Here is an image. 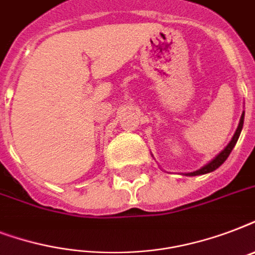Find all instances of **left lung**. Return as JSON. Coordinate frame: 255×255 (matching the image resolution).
Instances as JSON below:
<instances>
[{
	"label": "left lung",
	"mask_w": 255,
	"mask_h": 255,
	"mask_svg": "<svg viewBox=\"0 0 255 255\" xmlns=\"http://www.w3.org/2000/svg\"><path fill=\"white\" fill-rule=\"evenodd\" d=\"M244 118H245V114H242L241 116V120H240V124H238V128L237 131H236V133H234L233 139H232V141H230L229 144H228V147L224 149V151L220 153V155L216 157L214 160H212L208 165H205V167H202L201 169L196 170V172H192V173H188V176H198V174H204V173H209V172H213L214 169H217L221 164H224V161H225L228 157H229L230 152L233 151L234 145H236V143H237L238 137H240V135H241V131H242V127H244Z\"/></svg>",
	"instance_id": "1"
}]
</instances>
